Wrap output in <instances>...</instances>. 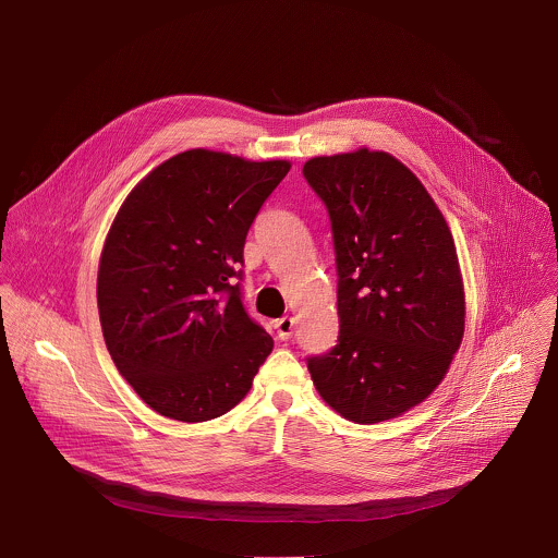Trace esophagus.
I'll list each match as a JSON object with an SVG mask.
<instances>
[{"instance_id": "34e87169", "label": "esophagus", "mask_w": 558, "mask_h": 558, "mask_svg": "<svg viewBox=\"0 0 558 558\" xmlns=\"http://www.w3.org/2000/svg\"><path fill=\"white\" fill-rule=\"evenodd\" d=\"M276 333H278V338L280 340H289L291 336H293V327H295V323H293V317H289V315H284V317H280V320H276Z\"/></svg>"}]
</instances>
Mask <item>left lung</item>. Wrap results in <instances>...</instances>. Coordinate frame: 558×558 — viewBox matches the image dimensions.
Instances as JSON below:
<instances>
[{
	"label": "left lung",
	"instance_id": "obj_1",
	"mask_svg": "<svg viewBox=\"0 0 558 558\" xmlns=\"http://www.w3.org/2000/svg\"><path fill=\"white\" fill-rule=\"evenodd\" d=\"M302 174L329 211L338 269V344L306 357L323 400L375 424L424 402L463 338L452 233L420 179L366 147L317 156Z\"/></svg>",
	"mask_w": 558,
	"mask_h": 558
}]
</instances>
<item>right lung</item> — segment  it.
Here are the masks:
<instances>
[{"mask_svg":"<svg viewBox=\"0 0 558 558\" xmlns=\"http://www.w3.org/2000/svg\"><path fill=\"white\" fill-rule=\"evenodd\" d=\"M289 170L187 149L121 205L99 263V320L119 373L151 411L196 424L250 392L274 340L243 304V250Z\"/></svg>","mask_w":558,"mask_h":558,"instance_id":"obj_1","label":"right lung"}]
</instances>
